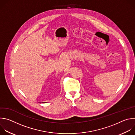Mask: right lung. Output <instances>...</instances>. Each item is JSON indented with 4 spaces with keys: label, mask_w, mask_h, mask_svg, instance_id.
<instances>
[{
    "label": "right lung",
    "mask_w": 135,
    "mask_h": 135,
    "mask_svg": "<svg viewBox=\"0 0 135 135\" xmlns=\"http://www.w3.org/2000/svg\"><path fill=\"white\" fill-rule=\"evenodd\" d=\"M45 103H46V102H45Z\"/></svg>",
    "instance_id": "1"
}]
</instances>
